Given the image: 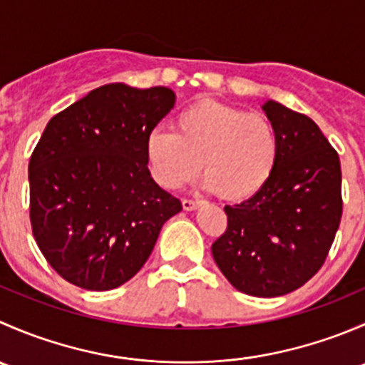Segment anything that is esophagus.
I'll use <instances>...</instances> for the list:
<instances>
[{"mask_svg": "<svg viewBox=\"0 0 365 365\" xmlns=\"http://www.w3.org/2000/svg\"><path fill=\"white\" fill-rule=\"evenodd\" d=\"M200 205H201V201H194V200H183L182 201L183 210H187V212H192V210L200 208Z\"/></svg>", "mask_w": 365, "mask_h": 365, "instance_id": "34e87169", "label": "esophagus"}]
</instances>
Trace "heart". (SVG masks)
<instances>
[{"label":"heart","mask_w":365,"mask_h":365,"mask_svg":"<svg viewBox=\"0 0 365 365\" xmlns=\"http://www.w3.org/2000/svg\"><path fill=\"white\" fill-rule=\"evenodd\" d=\"M281 141L264 114L203 98L176 114L173 132H150L146 164L168 190L192 182L203 165L205 187L226 201L259 192L277 168Z\"/></svg>","instance_id":"heart-1"}]
</instances>
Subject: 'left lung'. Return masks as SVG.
Here are the masks:
<instances>
[{
    "instance_id": "obj_1",
    "label": "left lung",
    "mask_w": 365,
    "mask_h": 365,
    "mask_svg": "<svg viewBox=\"0 0 365 365\" xmlns=\"http://www.w3.org/2000/svg\"><path fill=\"white\" fill-rule=\"evenodd\" d=\"M263 111L281 141L277 168L259 192L224 206L227 230L212 254L238 292L272 298L295 292L325 263L342 215L341 162L309 116L275 101Z\"/></svg>"
}]
</instances>
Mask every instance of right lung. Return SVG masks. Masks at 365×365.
<instances>
[{"mask_svg":"<svg viewBox=\"0 0 365 365\" xmlns=\"http://www.w3.org/2000/svg\"><path fill=\"white\" fill-rule=\"evenodd\" d=\"M175 102L169 88L111 83L49 120L29 159V219L65 281L91 292L125 284L182 210L145 155L146 138Z\"/></svg>","mask_w":365,"mask_h":365,"instance_id":"add662e5","label":"right lung"}]
</instances>
